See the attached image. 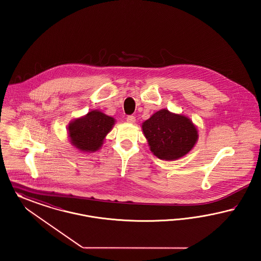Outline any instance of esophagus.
Returning a JSON list of instances; mask_svg holds the SVG:
<instances>
[{"mask_svg": "<svg viewBox=\"0 0 261 261\" xmlns=\"http://www.w3.org/2000/svg\"><path fill=\"white\" fill-rule=\"evenodd\" d=\"M126 122L129 124H133L136 122V117L135 116H127L126 117Z\"/></svg>", "mask_w": 261, "mask_h": 261, "instance_id": "34e87169", "label": "esophagus"}]
</instances>
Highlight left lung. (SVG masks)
Masks as SVG:
<instances>
[{
	"label": "left lung",
	"mask_w": 261,
	"mask_h": 261,
	"mask_svg": "<svg viewBox=\"0 0 261 261\" xmlns=\"http://www.w3.org/2000/svg\"><path fill=\"white\" fill-rule=\"evenodd\" d=\"M150 150L159 159L172 161L185 156L197 141L198 133L192 121L166 109L153 114L142 124Z\"/></svg>",
	"instance_id": "left-lung-1"
}]
</instances>
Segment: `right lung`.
I'll use <instances>...</instances> for the list:
<instances>
[{
	"label": "right lung",
	"mask_w": 261,
	"mask_h": 261,
	"mask_svg": "<svg viewBox=\"0 0 261 261\" xmlns=\"http://www.w3.org/2000/svg\"><path fill=\"white\" fill-rule=\"evenodd\" d=\"M114 124V118L100 111L88 112L86 116L69 124L70 142L81 151L94 152L101 147Z\"/></svg>",
	"instance_id": "right-lung-1"
}]
</instances>
